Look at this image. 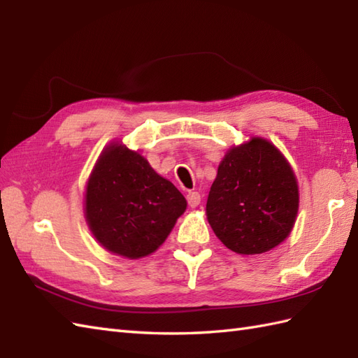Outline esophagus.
<instances>
[{"instance_id": "esophagus-1", "label": "esophagus", "mask_w": 358, "mask_h": 358, "mask_svg": "<svg viewBox=\"0 0 358 358\" xmlns=\"http://www.w3.org/2000/svg\"><path fill=\"white\" fill-rule=\"evenodd\" d=\"M187 203H189V206H191V208H196L201 203V195L199 192H195V191L189 192L187 194Z\"/></svg>"}]
</instances>
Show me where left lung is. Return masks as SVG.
<instances>
[{
    "mask_svg": "<svg viewBox=\"0 0 358 358\" xmlns=\"http://www.w3.org/2000/svg\"><path fill=\"white\" fill-rule=\"evenodd\" d=\"M299 203V183L285 155L269 140L250 136L220 162L206 215L227 249L255 255L289 237Z\"/></svg>",
    "mask_w": 358,
    "mask_h": 358,
    "instance_id": "left-lung-1",
    "label": "left lung"
}]
</instances>
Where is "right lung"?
<instances>
[{
    "label": "right lung",
    "mask_w": 358,
    "mask_h": 358,
    "mask_svg": "<svg viewBox=\"0 0 358 358\" xmlns=\"http://www.w3.org/2000/svg\"><path fill=\"white\" fill-rule=\"evenodd\" d=\"M186 208L183 194L121 141L101 150L86 185L90 232L106 250L129 260L155 252Z\"/></svg>",
    "instance_id": "obj_1"
}]
</instances>
